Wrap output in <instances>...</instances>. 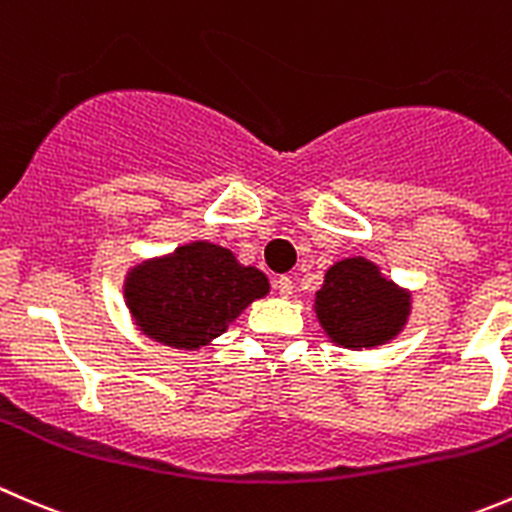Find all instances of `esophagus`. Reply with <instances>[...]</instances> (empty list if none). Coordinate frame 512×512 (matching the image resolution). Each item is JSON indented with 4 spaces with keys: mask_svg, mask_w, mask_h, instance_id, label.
Masks as SVG:
<instances>
[{
    "mask_svg": "<svg viewBox=\"0 0 512 512\" xmlns=\"http://www.w3.org/2000/svg\"><path fill=\"white\" fill-rule=\"evenodd\" d=\"M276 288H278V293H281L283 298H288L293 293V281L288 276L276 278Z\"/></svg>",
    "mask_w": 512,
    "mask_h": 512,
    "instance_id": "1",
    "label": "esophagus"
}]
</instances>
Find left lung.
<instances>
[{
    "mask_svg": "<svg viewBox=\"0 0 512 512\" xmlns=\"http://www.w3.org/2000/svg\"><path fill=\"white\" fill-rule=\"evenodd\" d=\"M411 291L363 256L336 261L316 291L318 323L336 346L363 351L393 341L411 316Z\"/></svg>",
    "mask_w": 512,
    "mask_h": 512,
    "instance_id": "8db88e82",
    "label": "left lung"
}]
</instances>
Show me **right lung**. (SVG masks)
I'll return each instance as SVG.
<instances>
[{"label":"right lung","mask_w":512,"mask_h":512,"mask_svg":"<svg viewBox=\"0 0 512 512\" xmlns=\"http://www.w3.org/2000/svg\"><path fill=\"white\" fill-rule=\"evenodd\" d=\"M266 293V273L244 266L211 241H191L166 256L146 258L124 278V301L136 328L181 351L209 346Z\"/></svg>","instance_id":"obj_1"}]
</instances>
